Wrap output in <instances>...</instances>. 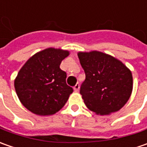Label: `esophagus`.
<instances>
[{
  "instance_id": "obj_1",
  "label": "esophagus",
  "mask_w": 147,
  "mask_h": 147,
  "mask_svg": "<svg viewBox=\"0 0 147 147\" xmlns=\"http://www.w3.org/2000/svg\"><path fill=\"white\" fill-rule=\"evenodd\" d=\"M79 88H80V85H79V83H77L76 85L74 87V90L75 92H78V91H79Z\"/></svg>"
}]
</instances>
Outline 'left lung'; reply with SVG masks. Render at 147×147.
I'll return each instance as SVG.
<instances>
[{"label": "left lung", "mask_w": 147, "mask_h": 147, "mask_svg": "<svg viewBox=\"0 0 147 147\" xmlns=\"http://www.w3.org/2000/svg\"><path fill=\"white\" fill-rule=\"evenodd\" d=\"M86 78L80 94L86 106L96 115L119 110L133 91V75L120 60L100 51L78 52Z\"/></svg>", "instance_id": "left-lung-1"}]
</instances>
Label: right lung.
Here are the masks:
<instances>
[{
	"instance_id": "obj_1",
	"label": "right lung",
	"mask_w": 147,
	"mask_h": 147,
	"mask_svg": "<svg viewBox=\"0 0 147 147\" xmlns=\"http://www.w3.org/2000/svg\"><path fill=\"white\" fill-rule=\"evenodd\" d=\"M68 51L47 48L32 55L21 68L14 88L23 105L38 115H51L64 107L74 90L60 69Z\"/></svg>"
}]
</instances>
